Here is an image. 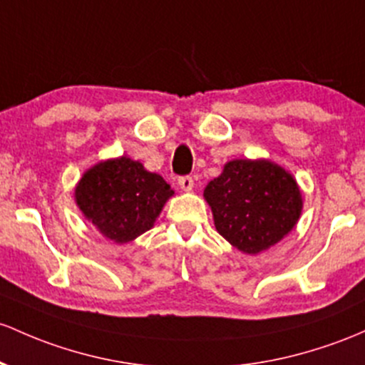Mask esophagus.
Segmentation results:
<instances>
[{
	"label": "esophagus",
	"instance_id": "34e87169",
	"mask_svg": "<svg viewBox=\"0 0 365 365\" xmlns=\"http://www.w3.org/2000/svg\"><path fill=\"white\" fill-rule=\"evenodd\" d=\"M178 185L182 190L189 192V190H192V187H194V178H192V176H180Z\"/></svg>",
	"mask_w": 365,
	"mask_h": 365
}]
</instances>
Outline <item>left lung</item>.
Returning a JSON list of instances; mask_svg holds the SVG:
<instances>
[{"label": "left lung", "mask_w": 365, "mask_h": 365, "mask_svg": "<svg viewBox=\"0 0 365 365\" xmlns=\"http://www.w3.org/2000/svg\"><path fill=\"white\" fill-rule=\"evenodd\" d=\"M222 237L246 255L282 241L302 215L303 199L289 171L268 159H234L204 189Z\"/></svg>", "instance_id": "obj_1"}]
</instances>
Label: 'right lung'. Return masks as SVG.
Instances as JSON below:
<instances>
[{
    "mask_svg": "<svg viewBox=\"0 0 365 365\" xmlns=\"http://www.w3.org/2000/svg\"><path fill=\"white\" fill-rule=\"evenodd\" d=\"M173 194L161 175L126 155L91 166L74 190L76 204L88 222L118 244L150 230Z\"/></svg>",
    "mask_w": 365,
    "mask_h": 365,
    "instance_id": "right-lung-1",
    "label": "right lung"
}]
</instances>
